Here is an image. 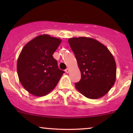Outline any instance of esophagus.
<instances>
[{
  "label": "esophagus",
  "mask_w": 133,
  "mask_h": 133,
  "mask_svg": "<svg viewBox=\"0 0 133 133\" xmlns=\"http://www.w3.org/2000/svg\"><path fill=\"white\" fill-rule=\"evenodd\" d=\"M65 72H66V73H68V72H70V69H69V68H66V70H65Z\"/></svg>",
  "instance_id": "esophagus-1"
}]
</instances>
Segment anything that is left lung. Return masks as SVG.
Wrapping results in <instances>:
<instances>
[{
  "label": "left lung",
  "instance_id": "obj_1",
  "mask_svg": "<svg viewBox=\"0 0 133 133\" xmlns=\"http://www.w3.org/2000/svg\"><path fill=\"white\" fill-rule=\"evenodd\" d=\"M68 41L81 73V81L75 83L76 89L88 99L103 97L116 81L113 56L104 45L92 38L72 37Z\"/></svg>",
  "mask_w": 133,
  "mask_h": 133
}]
</instances>
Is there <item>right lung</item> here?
Segmentation results:
<instances>
[{
  "label": "right lung",
  "instance_id": "add662e5",
  "mask_svg": "<svg viewBox=\"0 0 133 133\" xmlns=\"http://www.w3.org/2000/svg\"><path fill=\"white\" fill-rule=\"evenodd\" d=\"M62 40L42 34L23 47L18 57L17 71L21 84L36 96L48 94L59 82L64 71L58 68L52 54Z\"/></svg>",
  "mask_w": 133,
  "mask_h": 133
}]
</instances>
